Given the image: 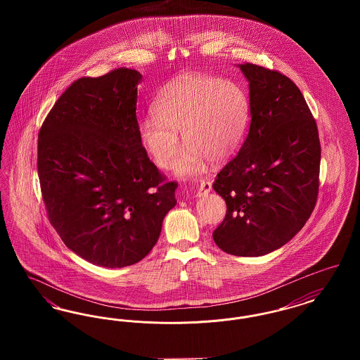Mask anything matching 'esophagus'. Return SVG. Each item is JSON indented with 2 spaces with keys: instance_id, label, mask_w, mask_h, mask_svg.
Segmentation results:
<instances>
[{
  "instance_id": "34e87169",
  "label": "esophagus",
  "mask_w": 360,
  "mask_h": 360,
  "mask_svg": "<svg viewBox=\"0 0 360 360\" xmlns=\"http://www.w3.org/2000/svg\"><path fill=\"white\" fill-rule=\"evenodd\" d=\"M210 190H212V182L210 181H201L198 188H197V195L198 197L207 195V193H210Z\"/></svg>"
}]
</instances>
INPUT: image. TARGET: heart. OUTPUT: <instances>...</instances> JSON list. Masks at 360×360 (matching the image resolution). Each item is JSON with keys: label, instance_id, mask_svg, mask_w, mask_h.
<instances>
[{"label": "heart", "instance_id": "heart-1", "mask_svg": "<svg viewBox=\"0 0 360 360\" xmlns=\"http://www.w3.org/2000/svg\"><path fill=\"white\" fill-rule=\"evenodd\" d=\"M153 117L139 127V139L155 165L170 169L181 147L179 132L188 144L175 163L179 176L202 172L206 160H228L244 139L250 121V100L241 86L210 75H191L165 87L156 97Z\"/></svg>", "mask_w": 360, "mask_h": 360}]
</instances>
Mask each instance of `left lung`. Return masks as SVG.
<instances>
[{
	"mask_svg": "<svg viewBox=\"0 0 360 360\" xmlns=\"http://www.w3.org/2000/svg\"><path fill=\"white\" fill-rule=\"evenodd\" d=\"M250 84V131L213 188L226 214L213 240L224 252L262 257L290 241L317 201L321 146L297 85L276 70L239 65Z\"/></svg>",
	"mask_w": 360,
	"mask_h": 360,
	"instance_id": "8db88e82",
	"label": "left lung"
}]
</instances>
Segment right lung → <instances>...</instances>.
<instances>
[{"mask_svg": "<svg viewBox=\"0 0 360 360\" xmlns=\"http://www.w3.org/2000/svg\"><path fill=\"white\" fill-rule=\"evenodd\" d=\"M136 70L79 78L58 98L37 141V172L50 223L72 252L120 269L159 239L176 182L139 139Z\"/></svg>", "mask_w": 360, "mask_h": 360, "instance_id": "add662e5", "label": "right lung"}]
</instances>
